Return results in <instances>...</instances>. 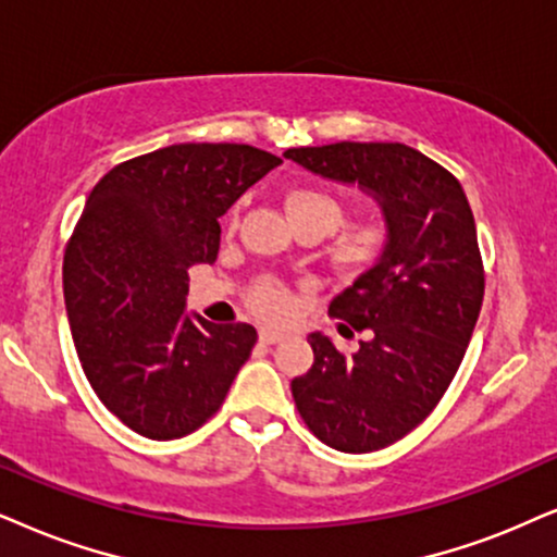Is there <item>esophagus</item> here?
Returning a JSON list of instances; mask_svg holds the SVG:
<instances>
[{
	"label": "esophagus",
	"mask_w": 557,
	"mask_h": 557,
	"mask_svg": "<svg viewBox=\"0 0 557 557\" xmlns=\"http://www.w3.org/2000/svg\"><path fill=\"white\" fill-rule=\"evenodd\" d=\"M283 339H285V334H283V331H277V329H262V331H259V342H262V344H277Z\"/></svg>",
	"instance_id": "34e87169"
}]
</instances>
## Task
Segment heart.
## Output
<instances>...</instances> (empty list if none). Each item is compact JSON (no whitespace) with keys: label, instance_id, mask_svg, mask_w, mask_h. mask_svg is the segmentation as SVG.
<instances>
[{"label":"heart","instance_id":"heart-1","mask_svg":"<svg viewBox=\"0 0 557 557\" xmlns=\"http://www.w3.org/2000/svg\"><path fill=\"white\" fill-rule=\"evenodd\" d=\"M285 208L290 215L295 228H313L321 236L331 234L344 223V206L339 197H334L329 189L315 185H298L290 187L285 195ZM388 228L385 223H364V226L344 234L331 249V262L339 267L342 272H362L368 270L383 257L388 246ZM251 306L259 313L280 315L290 306L287 290L274 280H262L251 290Z\"/></svg>","mask_w":557,"mask_h":557}]
</instances>
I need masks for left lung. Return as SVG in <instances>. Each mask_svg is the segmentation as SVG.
Wrapping results in <instances>:
<instances>
[{
	"label": "left lung",
	"instance_id": "1",
	"mask_svg": "<svg viewBox=\"0 0 557 557\" xmlns=\"http://www.w3.org/2000/svg\"><path fill=\"white\" fill-rule=\"evenodd\" d=\"M321 177L360 185L383 208L388 246L331 300L364 331L355 355L311 334L313 364L290 383L306 426L339 453H375L417 429L453 383L483 302V259L460 182L406 144L287 149Z\"/></svg>",
	"mask_w": 557,
	"mask_h": 557
}]
</instances>
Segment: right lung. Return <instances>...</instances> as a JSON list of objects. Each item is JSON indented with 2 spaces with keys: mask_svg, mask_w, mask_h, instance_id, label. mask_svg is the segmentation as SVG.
<instances>
[{
  "mask_svg": "<svg viewBox=\"0 0 557 557\" xmlns=\"http://www.w3.org/2000/svg\"><path fill=\"white\" fill-rule=\"evenodd\" d=\"M280 164L246 144H174L112 166L89 193L63 298L84 375L133 432H195L249 360L255 326L185 313L187 270L215 262L218 218Z\"/></svg>",
  "mask_w": 557,
  "mask_h": 557,
  "instance_id": "obj_1",
  "label": "right lung"
}]
</instances>
